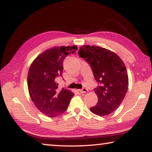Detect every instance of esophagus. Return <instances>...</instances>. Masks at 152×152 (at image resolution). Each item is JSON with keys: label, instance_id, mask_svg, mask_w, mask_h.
Returning a JSON list of instances; mask_svg holds the SVG:
<instances>
[{"label": "esophagus", "instance_id": "1", "mask_svg": "<svg viewBox=\"0 0 152 152\" xmlns=\"http://www.w3.org/2000/svg\"><path fill=\"white\" fill-rule=\"evenodd\" d=\"M87 91H88V90H87L86 88H83L82 89L79 90V92H81V93H84V92H87Z\"/></svg>", "mask_w": 152, "mask_h": 152}]
</instances>
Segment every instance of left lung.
<instances>
[{"mask_svg":"<svg viewBox=\"0 0 152 152\" xmlns=\"http://www.w3.org/2000/svg\"><path fill=\"white\" fill-rule=\"evenodd\" d=\"M78 54L91 65L94 78L100 84L94 89L99 100L90 110L99 116L108 115L117 109L127 92L125 64L116 53L96 45L81 46Z\"/></svg>","mask_w":152,"mask_h":152,"instance_id":"left-lung-1","label":"left lung"}]
</instances>
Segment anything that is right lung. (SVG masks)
I'll use <instances>...</instances> for the list:
<instances>
[{
	"label": "right lung",
	"mask_w": 152,
	"mask_h": 152,
	"mask_svg": "<svg viewBox=\"0 0 152 152\" xmlns=\"http://www.w3.org/2000/svg\"><path fill=\"white\" fill-rule=\"evenodd\" d=\"M77 49L76 45L53 47L43 51L31 64L27 76L30 97L38 110L49 117L66 111L74 95L70 90H58L56 78L61 76L64 59Z\"/></svg>",
	"instance_id": "1"
}]
</instances>
